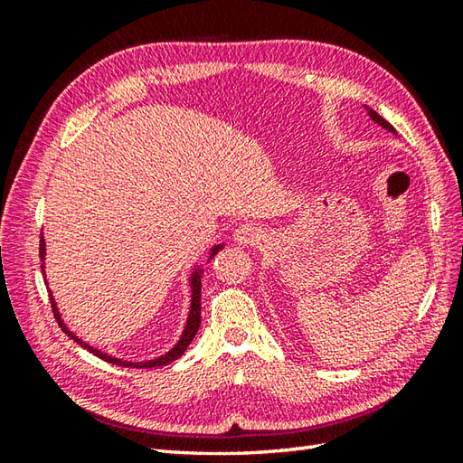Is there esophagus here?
<instances>
[{"label": "esophagus", "instance_id": "1", "mask_svg": "<svg viewBox=\"0 0 463 463\" xmlns=\"http://www.w3.org/2000/svg\"><path fill=\"white\" fill-rule=\"evenodd\" d=\"M262 239H264L262 229L252 222H244L237 231H234V241L242 244V247H254V244H259Z\"/></svg>", "mask_w": 463, "mask_h": 463}]
</instances>
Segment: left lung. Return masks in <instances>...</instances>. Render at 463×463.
Listing matches in <instances>:
<instances>
[{
	"label": "left lung",
	"mask_w": 463,
	"mask_h": 463,
	"mask_svg": "<svg viewBox=\"0 0 463 463\" xmlns=\"http://www.w3.org/2000/svg\"><path fill=\"white\" fill-rule=\"evenodd\" d=\"M370 117H372V119H373V121H376L378 125H382V127H386V129H388V131H392V133H396V129H394V127H392V125H390V123H388L386 119H383V117H380V115H378L376 111H373V109H370Z\"/></svg>",
	"instance_id": "left-lung-1"
}]
</instances>
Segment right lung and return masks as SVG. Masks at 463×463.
<instances>
[{"instance_id": "obj_1", "label": "right lung", "mask_w": 463, "mask_h": 463, "mask_svg": "<svg viewBox=\"0 0 463 463\" xmlns=\"http://www.w3.org/2000/svg\"><path fill=\"white\" fill-rule=\"evenodd\" d=\"M219 250H221V247H214V249H213V252H211V259H213L214 254L219 252ZM43 254H45V242H43V239H42V242H39V257L43 259ZM42 269H43V267H42ZM191 287H193V302H191V312H189V320H186V326H184V332H183L181 340L176 342V346H175V348H173L169 354H165V356L156 358V360H151V362H139V364H133V362H123V360L111 358V356H107V354H103V352H99V350L91 348L90 344L81 342L80 338L75 336L73 332H69V330H67V326H65V324H63L61 317H59L57 307H55V300H53L52 294H49V300H52L53 317H55V320L59 322V326H61V330L67 334V336H71V340H75L77 344H80V346H83V348H87V350H90V352H93L95 356H99L101 360L109 362V364H117V366H127V368H156V366H165V364H169V362L176 360V358H179V356H183V352H184L186 348H189V344L193 342V338H194L196 330H199V326H201V270H194V274H193V277H191Z\"/></svg>"}]
</instances>
